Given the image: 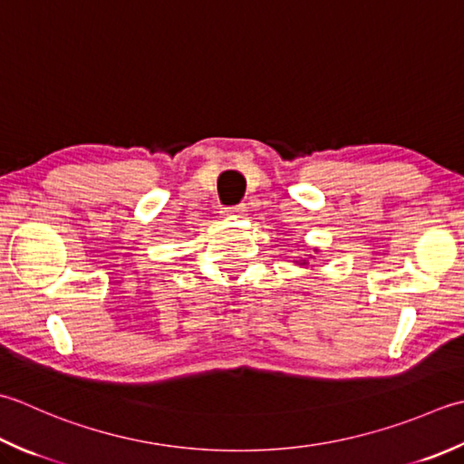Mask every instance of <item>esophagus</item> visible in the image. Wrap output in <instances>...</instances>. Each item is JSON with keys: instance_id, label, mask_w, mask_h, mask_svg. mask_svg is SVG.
<instances>
[{"instance_id": "esophagus-1", "label": "esophagus", "mask_w": 464, "mask_h": 464, "mask_svg": "<svg viewBox=\"0 0 464 464\" xmlns=\"http://www.w3.org/2000/svg\"><path fill=\"white\" fill-rule=\"evenodd\" d=\"M223 215H227V217H243L245 213H247V207L245 205H235V207H225L223 211H221Z\"/></svg>"}]
</instances>
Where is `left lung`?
<instances>
[{"label":"left lung","instance_id":"8db88e82","mask_svg":"<svg viewBox=\"0 0 464 464\" xmlns=\"http://www.w3.org/2000/svg\"><path fill=\"white\" fill-rule=\"evenodd\" d=\"M299 263H302V266H305V259H302V261H299Z\"/></svg>","mask_w":464,"mask_h":464}]
</instances>
